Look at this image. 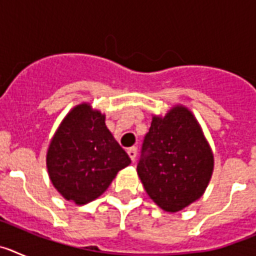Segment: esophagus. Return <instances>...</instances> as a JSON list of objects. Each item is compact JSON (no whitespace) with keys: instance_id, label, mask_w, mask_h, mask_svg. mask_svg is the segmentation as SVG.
<instances>
[{"instance_id":"34e87169","label":"esophagus","mask_w":256,"mask_h":256,"mask_svg":"<svg viewBox=\"0 0 256 256\" xmlns=\"http://www.w3.org/2000/svg\"><path fill=\"white\" fill-rule=\"evenodd\" d=\"M126 152H128V155H130V160L134 162L136 156H137V148H130L128 150H126Z\"/></svg>"}]
</instances>
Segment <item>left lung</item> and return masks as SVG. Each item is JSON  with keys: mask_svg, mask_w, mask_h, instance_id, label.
I'll return each instance as SVG.
<instances>
[{"mask_svg": "<svg viewBox=\"0 0 256 256\" xmlns=\"http://www.w3.org/2000/svg\"><path fill=\"white\" fill-rule=\"evenodd\" d=\"M212 168V148L188 108L177 105L165 116L154 115L137 173L158 206L176 212L200 198Z\"/></svg>", "mask_w": 256, "mask_h": 256, "instance_id": "left-lung-1", "label": "left lung"}]
</instances>
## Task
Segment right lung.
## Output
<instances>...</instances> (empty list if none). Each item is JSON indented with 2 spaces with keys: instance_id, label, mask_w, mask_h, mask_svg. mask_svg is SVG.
<instances>
[{
  "instance_id": "right-lung-1",
  "label": "right lung",
  "mask_w": 256,
  "mask_h": 256,
  "mask_svg": "<svg viewBox=\"0 0 256 256\" xmlns=\"http://www.w3.org/2000/svg\"><path fill=\"white\" fill-rule=\"evenodd\" d=\"M46 164L61 196L84 205L102 195L130 159L108 130L105 115L84 102L61 122L50 142Z\"/></svg>"
}]
</instances>
